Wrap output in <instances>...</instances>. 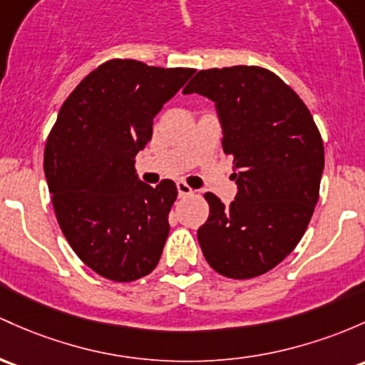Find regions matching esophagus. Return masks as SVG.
<instances>
[{
    "mask_svg": "<svg viewBox=\"0 0 365 365\" xmlns=\"http://www.w3.org/2000/svg\"><path fill=\"white\" fill-rule=\"evenodd\" d=\"M176 189H178V195H180V197H185V195L194 194V190H192V187L189 185V183H185V182H176Z\"/></svg>",
    "mask_w": 365,
    "mask_h": 365,
    "instance_id": "esophagus-1",
    "label": "esophagus"
}]
</instances>
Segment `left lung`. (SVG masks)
I'll list each match as a JSON object with an SVG mask.
<instances>
[{
    "label": "left lung",
    "instance_id": "8db88e82",
    "mask_svg": "<svg viewBox=\"0 0 365 365\" xmlns=\"http://www.w3.org/2000/svg\"><path fill=\"white\" fill-rule=\"evenodd\" d=\"M216 103L223 152L239 192L225 206L206 192L197 230L206 262L230 279L277 267L302 241L319 201L324 142L310 110L277 74L258 66L199 71L183 88Z\"/></svg>",
    "mask_w": 365,
    "mask_h": 365
}]
</instances>
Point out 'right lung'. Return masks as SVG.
<instances>
[{"label": "right lung", "instance_id": "add662e5", "mask_svg": "<svg viewBox=\"0 0 365 365\" xmlns=\"http://www.w3.org/2000/svg\"><path fill=\"white\" fill-rule=\"evenodd\" d=\"M194 72L107 60L74 88L48 135L45 175L57 222L102 277L131 282L159 263L178 190L173 180L140 182L135 155L150 142L155 114Z\"/></svg>", "mask_w": 365, "mask_h": 365}]
</instances>
